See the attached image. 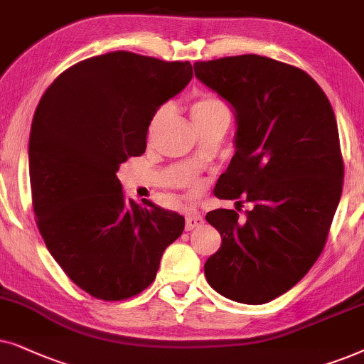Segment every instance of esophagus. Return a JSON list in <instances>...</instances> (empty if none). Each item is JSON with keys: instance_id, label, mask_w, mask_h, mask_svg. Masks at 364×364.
Here are the masks:
<instances>
[{"instance_id": "34e87169", "label": "esophagus", "mask_w": 364, "mask_h": 364, "mask_svg": "<svg viewBox=\"0 0 364 364\" xmlns=\"http://www.w3.org/2000/svg\"><path fill=\"white\" fill-rule=\"evenodd\" d=\"M203 223H205V220H203L201 215H198V213H193V215H188L186 216V231H193L195 228H200Z\"/></svg>"}]
</instances>
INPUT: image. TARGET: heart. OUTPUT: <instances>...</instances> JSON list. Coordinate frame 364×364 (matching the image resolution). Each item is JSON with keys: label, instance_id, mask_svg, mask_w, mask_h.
Instances as JSON below:
<instances>
[{"label": "heart", "instance_id": "1", "mask_svg": "<svg viewBox=\"0 0 364 364\" xmlns=\"http://www.w3.org/2000/svg\"><path fill=\"white\" fill-rule=\"evenodd\" d=\"M190 113H191L193 121H195V124H201V123H205V121L216 118V116H220V114H230V109H228L225 101L216 98V96L205 95V96H200V98H196L195 101H193ZM163 114H164V111H159V113H156V116H154L151 121V128H154V126L161 121Z\"/></svg>", "mask_w": 364, "mask_h": 364}]
</instances>
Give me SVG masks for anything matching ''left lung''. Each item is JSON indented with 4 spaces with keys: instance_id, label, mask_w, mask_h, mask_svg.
<instances>
[{
    "instance_id": "8db88e82",
    "label": "left lung",
    "mask_w": 364,
    "mask_h": 364,
    "mask_svg": "<svg viewBox=\"0 0 364 364\" xmlns=\"http://www.w3.org/2000/svg\"><path fill=\"white\" fill-rule=\"evenodd\" d=\"M195 76L236 118L235 156L215 195L236 200L238 210L252 205L246 218L225 208L206 215L221 246L205 276L232 301L268 303L308 273L326 243L343 190L336 118L311 76L271 58L198 61Z\"/></svg>"
}]
</instances>
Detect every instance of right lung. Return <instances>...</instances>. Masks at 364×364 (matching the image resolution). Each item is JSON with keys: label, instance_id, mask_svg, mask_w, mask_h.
I'll return each mask as SVG.
<instances>
[{"label": "right lung", "instance_id": "right-lung-1", "mask_svg": "<svg viewBox=\"0 0 364 364\" xmlns=\"http://www.w3.org/2000/svg\"><path fill=\"white\" fill-rule=\"evenodd\" d=\"M191 77L190 61L106 53L68 68L38 105L28 146L36 225L68 278L91 296L141 293L185 230L178 213L126 200L116 171L141 156L153 116Z\"/></svg>", "mask_w": 364, "mask_h": 364}]
</instances>
